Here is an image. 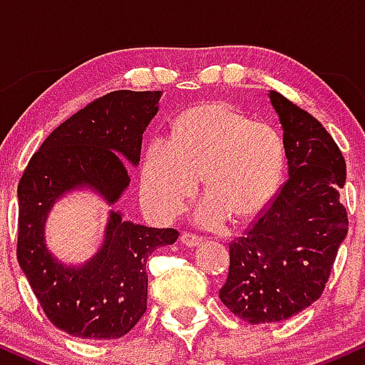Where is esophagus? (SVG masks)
Returning <instances> with one entry per match:
<instances>
[{
	"mask_svg": "<svg viewBox=\"0 0 365 365\" xmlns=\"http://www.w3.org/2000/svg\"><path fill=\"white\" fill-rule=\"evenodd\" d=\"M180 240H182L187 247H197L199 244H202V237L192 232H183L182 237H180Z\"/></svg>",
	"mask_w": 365,
	"mask_h": 365,
	"instance_id": "esophagus-1",
	"label": "esophagus"
}]
</instances>
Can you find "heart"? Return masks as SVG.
Here are the masks:
<instances>
[{
	"label": "heart",
	"instance_id": "heart-1",
	"mask_svg": "<svg viewBox=\"0 0 365 365\" xmlns=\"http://www.w3.org/2000/svg\"><path fill=\"white\" fill-rule=\"evenodd\" d=\"M282 171L283 144L273 127L212 103L183 113L171 140L150 142L140 192L154 216L170 220L183 211L202 178L207 199L197 220L212 226L228 215L244 221L262 212Z\"/></svg>",
	"mask_w": 365,
	"mask_h": 365
}]
</instances>
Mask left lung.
Wrapping results in <instances>:
<instances>
[{
	"label": "left lung",
	"mask_w": 365,
	"mask_h": 365,
	"mask_svg": "<svg viewBox=\"0 0 365 365\" xmlns=\"http://www.w3.org/2000/svg\"><path fill=\"white\" fill-rule=\"evenodd\" d=\"M288 178L242 237L230 242L220 299L250 324L290 319L324 292L349 232L341 204L346 165L328 130L276 91Z\"/></svg>",
	"instance_id": "left-lung-1"
}]
</instances>
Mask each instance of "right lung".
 <instances>
[{
  "instance_id": "right-lung-1",
  "label": "right lung",
  "mask_w": 365,
  "mask_h": 365,
  "mask_svg": "<svg viewBox=\"0 0 365 365\" xmlns=\"http://www.w3.org/2000/svg\"><path fill=\"white\" fill-rule=\"evenodd\" d=\"M163 91H115L65 120L29 161L19 183L16 259L49 321L87 340L127 334L148 309L149 255L177 242L175 228H148L113 212L104 244L81 267L53 259L44 223L54 200L91 187L110 204L128 187V166L139 165L142 133L158 113Z\"/></svg>"
}]
</instances>
